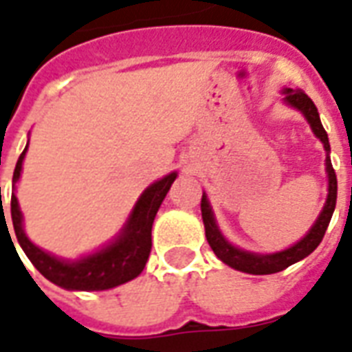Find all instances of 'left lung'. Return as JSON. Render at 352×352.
Returning a JSON list of instances; mask_svg holds the SVG:
<instances>
[{
	"instance_id": "1",
	"label": "left lung",
	"mask_w": 352,
	"mask_h": 352,
	"mask_svg": "<svg viewBox=\"0 0 352 352\" xmlns=\"http://www.w3.org/2000/svg\"><path fill=\"white\" fill-rule=\"evenodd\" d=\"M285 101L290 107L298 109L309 122L311 130L317 135L326 151V173H328V198L322 207V211L318 214V219L315 224L311 226V230L305 236L294 243L292 247H288L285 251L273 252V254H256V252L243 251V249H237L232 243L226 241V237L222 236L221 230L217 226L214 221L213 209L209 206V199H207L206 192L201 196V219H204V226H206V237L213 252L219 258L228 264L230 267H234L237 272L243 273H252V275H270V273H277L287 270L288 265L300 262L305 256H309L311 252L315 251L318 243L322 241V237L326 234V228L330 224L332 219L333 209H336V199H338V179H336V171L332 168V162H330V143H328V133L322 128V122L318 118V111L315 107V103L311 101V98L303 90H292V88H285Z\"/></svg>"
}]
</instances>
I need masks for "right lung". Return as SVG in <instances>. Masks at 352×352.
I'll return each instance as SVG.
<instances>
[{"instance_id": "right-lung-1", "label": "right lung", "mask_w": 352, "mask_h": 352, "mask_svg": "<svg viewBox=\"0 0 352 352\" xmlns=\"http://www.w3.org/2000/svg\"><path fill=\"white\" fill-rule=\"evenodd\" d=\"M26 151L28 145L16 162V168L12 173V186L20 179ZM175 179L177 173L173 171L160 181L151 184L138 199V204L130 213V219L124 224V228L120 230V234L111 243L105 245L101 251L88 254L85 258L75 260V262L56 258L28 239L26 232L22 228V211H20L19 199L14 194L11 196L12 228H14L16 239H19L22 251L26 252L30 262L50 283L67 288V290H107V288H115L118 285L135 279L139 273L143 272L148 254H151V247H153L151 232H153L154 217L158 213L162 201H164ZM7 232H9V228H7Z\"/></svg>"}]
</instances>
